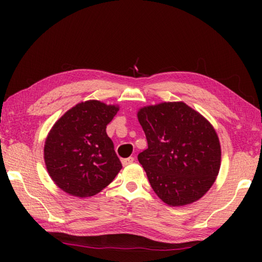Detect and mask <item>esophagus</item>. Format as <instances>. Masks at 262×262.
Here are the masks:
<instances>
[{
	"instance_id": "obj_1",
	"label": "esophagus",
	"mask_w": 262,
	"mask_h": 262,
	"mask_svg": "<svg viewBox=\"0 0 262 262\" xmlns=\"http://www.w3.org/2000/svg\"><path fill=\"white\" fill-rule=\"evenodd\" d=\"M133 162H134V158H133V157H128V158H123V159H121V163H122V165H123V166L129 165V164H132Z\"/></svg>"
}]
</instances>
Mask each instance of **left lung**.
Here are the masks:
<instances>
[{
	"mask_svg": "<svg viewBox=\"0 0 262 262\" xmlns=\"http://www.w3.org/2000/svg\"><path fill=\"white\" fill-rule=\"evenodd\" d=\"M148 149L139 155L154 192L172 207L196 202L214 185L221 143L211 123L184 101H163L137 111Z\"/></svg>",
	"mask_w": 262,
	"mask_h": 262,
	"instance_id": "obj_1",
	"label": "left lung"
}]
</instances>
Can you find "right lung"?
Instances as JSON below:
<instances>
[{
  "instance_id": "add662e5",
  "label": "right lung",
  "mask_w": 262,
  "mask_h": 262,
  "mask_svg": "<svg viewBox=\"0 0 262 262\" xmlns=\"http://www.w3.org/2000/svg\"><path fill=\"white\" fill-rule=\"evenodd\" d=\"M119 108L96 99L81 101L51 128L43 159L51 179L63 192L76 198L94 196L121 170L113 142L106 134V126Z\"/></svg>"
}]
</instances>
